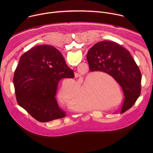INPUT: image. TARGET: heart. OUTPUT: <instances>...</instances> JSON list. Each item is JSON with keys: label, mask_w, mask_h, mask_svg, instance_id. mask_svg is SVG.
Masks as SVG:
<instances>
[{"label": "heart", "mask_w": 153, "mask_h": 153, "mask_svg": "<svg viewBox=\"0 0 153 153\" xmlns=\"http://www.w3.org/2000/svg\"><path fill=\"white\" fill-rule=\"evenodd\" d=\"M96 74L86 77L77 86L75 81L63 83L59 93L60 102L78 111H87L97 103L101 106L112 103L117 96L105 83L98 79Z\"/></svg>", "instance_id": "b5f03b06"}]
</instances>
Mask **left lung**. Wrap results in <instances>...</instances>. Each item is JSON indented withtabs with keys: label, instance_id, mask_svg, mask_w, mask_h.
<instances>
[{
	"label": "left lung",
	"instance_id": "1",
	"mask_svg": "<svg viewBox=\"0 0 153 153\" xmlns=\"http://www.w3.org/2000/svg\"><path fill=\"white\" fill-rule=\"evenodd\" d=\"M86 59L91 71L111 75L122 87L125 99L120 113L131 108L140 94L142 75L130 53L116 42L103 40L90 49Z\"/></svg>",
	"mask_w": 153,
	"mask_h": 153
}]
</instances>
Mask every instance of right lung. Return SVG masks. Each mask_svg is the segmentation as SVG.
Listing matches in <instances>:
<instances>
[{"label":"right lung","mask_w":153,"mask_h":153,"mask_svg":"<svg viewBox=\"0 0 153 153\" xmlns=\"http://www.w3.org/2000/svg\"><path fill=\"white\" fill-rule=\"evenodd\" d=\"M73 71L51 45L31 48L20 58L13 82L18 104L36 120L50 122L67 116L59 108L56 94L60 80L73 78Z\"/></svg>","instance_id":"1"}]
</instances>
